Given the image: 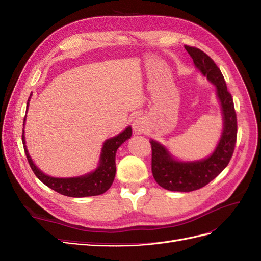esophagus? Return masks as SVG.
Returning a JSON list of instances; mask_svg holds the SVG:
<instances>
[{
	"label": "esophagus",
	"instance_id": "34e87169",
	"mask_svg": "<svg viewBox=\"0 0 261 261\" xmlns=\"http://www.w3.org/2000/svg\"><path fill=\"white\" fill-rule=\"evenodd\" d=\"M133 127H134V129H135V132L141 133L145 128V123L143 120H141V118H136V121L133 124Z\"/></svg>",
	"mask_w": 261,
	"mask_h": 261
}]
</instances>
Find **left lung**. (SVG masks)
Returning <instances> with one entry per match:
<instances>
[{
  "mask_svg": "<svg viewBox=\"0 0 261 261\" xmlns=\"http://www.w3.org/2000/svg\"><path fill=\"white\" fill-rule=\"evenodd\" d=\"M195 65L203 76L217 87V94L222 108L224 128L222 136L209 158L196 162L175 161L160 144L151 140V171L155 181L172 192H192L209 184L230 162L238 137V120L231 93L227 91L224 77L208 54L195 46L185 45Z\"/></svg>",
  "mask_w": 261,
  "mask_h": 261,
  "instance_id": "1",
  "label": "left lung"
}]
</instances>
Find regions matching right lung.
Segmentation results:
<instances>
[{"label": "right lung", "instance_id": "add662e5", "mask_svg": "<svg viewBox=\"0 0 261 261\" xmlns=\"http://www.w3.org/2000/svg\"><path fill=\"white\" fill-rule=\"evenodd\" d=\"M29 102V99H28ZM27 102V108H28ZM25 122V120H23ZM132 136V128L127 127L124 132H122L120 135H117L113 138L108 139L103 148H102V153L100 158V165L98 169L87 174L85 176L80 177H70V178H55L43 174V173L39 170L34 164L33 160L28 154V151L25 146V137H23L22 132V144L23 149H25V153L27 156L28 163L30 165L31 170L34 171L35 175L40 179L44 185L52 188L53 191L58 192L64 196L68 197H88V196H97L106 193L108 189L111 187L116 172V165H115V153L125 140H127Z\"/></svg>", "mask_w": 261, "mask_h": 261}]
</instances>
